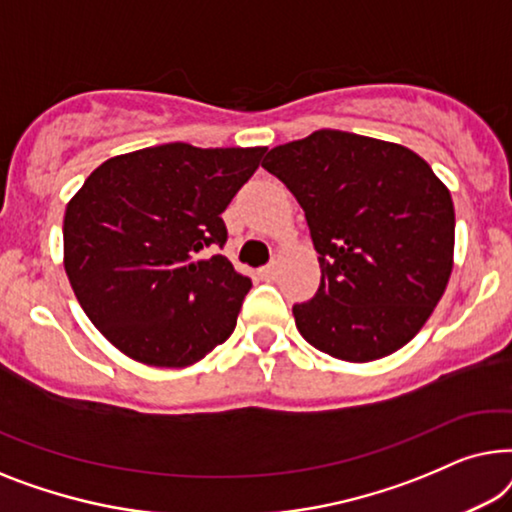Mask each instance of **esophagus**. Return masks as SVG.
Instances as JSON below:
<instances>
[{
    "instance_id": "1",
    "label": "esophagus",
    "mask_w": 512,
    "mask_h": 512,
    "mask_svg": "<svg viewBox=\"0 0 512 512\" xmlns=\"http://www.w3.org/2000/svg\"><path fill=\"white\" fill-rule=\"evenodd\" d=\"M259 278H262V280H273V278H276V262L262 266V269H259Z\"/></svg>"
}]
</instances>
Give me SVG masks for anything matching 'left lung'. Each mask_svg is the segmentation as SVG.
Here are the masks:
<instances>
[{"label": "left lung", "instance_id": "8db88e82", "mask_svg": "<svg viewBox=\"0 0 512 512\" xmlns=\"http://www.w3.org/2000/svg\"><path fill=\"white\" fill-rule=\"evenodd\" d=\"M262 167L304 208L318 250V292L292 306L299 334L345 362L403 348L450 280L448 187L413 150L338 129L276 146Z\"/></svg>", "mask_w": 512, "mask_h": 512}]
</instances>
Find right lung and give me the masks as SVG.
<instances>
[{"instance_id": "obj_1", "label": "right lung", "mask_w": 512, "mask_h": 512, "mask_svg": "<svg viewBox=\"0 0 512 512\" xmlns=\"http://www.w3.org/2000/svg\"><path fill=\"white\" fill-rule=\"evenodd\" d=\"M266 148L134 150L97 167L64 213V271L78 304L127 357L187 366L225 343L253 280L225 255L222 211Z\"/></svg>"}]
</instances>
